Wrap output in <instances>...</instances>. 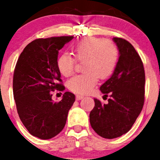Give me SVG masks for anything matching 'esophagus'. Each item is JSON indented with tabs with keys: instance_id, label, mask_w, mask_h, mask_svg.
Segmentation results:
<instances>
[{
	"instance_id": "34e87169",
	"label": "esophagus",
	"mask_w": 160,
	"mask_h": 160,
	"mask_svg": "<svg viewBox=\"0 0 160 160\" xmlns=\"http://www.w3.org/2000/svg\"><path fill=\"white\" fill-rule=\"evenodd\" d=\"M83 98H84V96L83 95H81V94H77V95H76V100H81Z\"/></svg>"
}]
</instances>
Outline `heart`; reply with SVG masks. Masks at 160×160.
<instances>
[{
  "mask_svg": "<svg viewBox=\"0 0 160 160\" xmlns=\"http://www.w3.org/2000/svg\"><path fill=\"white\" fill-rule=\"evenodd\" d=\"M72 50L78 61H84L83 71H85L68 81L67 87L73 93L84 94L91 92L98 78H107L116 68L118 51L114 42L110 40L97 38H84L78 42ZM75 65L76 60L68 53H62L58 58V69L65 77H69L73 73Z\"/></svg>",
  "mask_w": 160,
  "mask_h": 160,
  "instance_id": "b5f03b06",
  "label": "heart"
}]
</instances>
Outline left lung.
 I'll return each instance as SVG.
<instances>
[{"label":"left lung","mask_w":160,"mask_h":160,"mask_svg":"<svg viewBox=\"0 0 160 160\" xmlns=\"http://www.w3.org/2000/svg\"><path fill=\"white\" fill-rule=\"evenodd\" d=\"M119 58L112 76L103 83L100 90L110 94L108 103L94 98L90 113V125L102 138H114L131 130L144 104L145 72L142 62L133 46L125 39L113 38Z\"/></svg>","instance_id":"1"}]
</instances>
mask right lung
<instances>
[{
	"label": "right lung",
	"instance_id": "1",
	"mask_svg": "<svg viewBox=\"0 0 160 160\" xmlns=\"http://www.w3.org/2000/svg\"><path fill=\"white\" fill-rule=\"evenodd\" d=\"M73 36L39 38L27 45L13 73L12 90L20 119L31 135L49 139L66 125L75 95L65 92L60 102L52 100V91H63L57 66L58 51Z\"/></svg>",
	"mask_w": 160,
	"mask_h": 160
}]
</instances>
